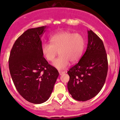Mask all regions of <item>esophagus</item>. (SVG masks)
Listing matches in <instances>:
<instances>
[{"label": "esophagus", "mask_w": 120, "mask_h": 120, "mask_svg": "<svg viewBox=\"0 0 120 120\" xmlns=\"http://www.w3.org/2000/svg\"><path fill=\"white\" fill-rule=\"evenodd\" d=\"M59 73H60V75H61L62 74H64L65 73V72L64 71H59Z\"/></svg>", "instance_id": "esophagus-1"}]
</instances>
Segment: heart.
Here are the masks:
<instances>
[{
    "label": "heart",
    "instance_id": "heart-1",
    "mask_svg": "<svg viewBox=\"0 0 120 120\" xmlns=\"http://www.w3.org/2000/svg\"><path fill=\"white\" fill-rule=\"evenodd\" d=\"M49 43H44L41 47L42 54L49 62H53L58 52L60 56L53 62L58 70L68 66L70 61L74 63L80 58L85 46L84 37L79 33L62 31L52 35Z\"/></svg>",
    "mask_w": 120,
    "mask_h": 120
}]
</instances>
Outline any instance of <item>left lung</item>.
<instances>
[{"label": "left lung", "mask_w": 120, "mask_h": 120, "mask_svg": "<svg viewBox=\"0 0 120 120\" xmlns=\"http://www.w3.org/2000/svg\"><path fill=\"white\" fill-rule=\"evenodd\" d=\"M108 69L107 55L103 41L93 31L88 30L85 53L67 71L70 76L67 88L72 98L85 101L98 95L105 82Z\"/></svg>", "instance_id": "8db88e82"}]
</instances>
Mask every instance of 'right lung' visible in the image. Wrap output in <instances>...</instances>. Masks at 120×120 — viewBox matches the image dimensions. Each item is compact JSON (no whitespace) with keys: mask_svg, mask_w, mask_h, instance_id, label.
Wrapping results in <instances>:
<instances>
[{"mask_svg":"<svg viewBox=\"0 0 120 120\" xmlns=\"http://www.w3.org/2000/svg\"><path fill=\"white\" fill-rule=\"evenodd\" d=\"M46 28L43 26L24 32L13 44L9 58V69L16 88L33 104L49 99L59 75L42 54L41 37Z\"/></svg>","mask_w":120,"mask_h":120,"instance_id":"right-lung-1","label":"right lung"}]
</instances>
